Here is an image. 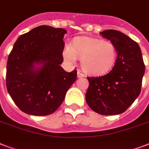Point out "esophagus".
<instances>
[{"label":"esophagus","instance_id":"obj_1","mask_svg":"<svg viewBox=\"0 0 149 149\" xmlns=\"http://www.w3.org/2000/svg\"><path fill=\"white\" fill-rule=\"evenodd\" d=\"M85 77V75H84L81 71H78V72H77V77H78V78H81V77Z\"/></svg>","mask_w":149,"mask_h":149}]
</instances>
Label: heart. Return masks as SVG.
I'll return each mask as SVG.
<instances>
[{
    "instance_id": "obj_1",
    "label": "heart",
    "mask_w": 149,
    "mask_h": 149,
    "mask_svg": "<svg viewBox=\"0 0 149 149\" xmlns=\"http://www.w3.org/2000/svg\"><path fill=\"white\" fill-rule=\"evenodd\" d=\"M64 60L69 64L80 58L83 70L91 75H103L109 72L115 63L117 49L110 41L86 36L76 37L65 45L63 51Z\"/></svg>"
}]
</instances>
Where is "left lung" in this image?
Here are the masks:
<instances>
[{"mask_svg": "<svg viewBox=\"0 0 149 149\" xmlns=\"http://www.w3.org/2000/svg\"><path fill=\"white\" fill-rule=\"evenodd\" d=\"M103 37L115 45L118 57L113 69L100 77H87L86 101L93 111L103 115L125 112L141 93L145 64L139 44L122 32L106 30Z\"/></svg>", "mask_w": 149, "mask_h": 149, "instance_id": "left-lung-1", "label": "left lung"}]
</instances>
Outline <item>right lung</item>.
<instances>
[{
	"mask_svg": "<svg viewBox=\"0 0 149 149\" xmlns=\"http://www.w3.org/2000/svg\"><path fill=\"white\" fill-rule=\"evenodd\" d=\"M65 33L63 29L41 25L15 42L7 63L6 86L10 97L24 113H52L76 81V69L67 72L60 66Z\"/></svg>",
	"mask_w": 149,
	"mask_h": 149,
	"instance_id": "1",
	"label": "right lung"
}]
</instances>
